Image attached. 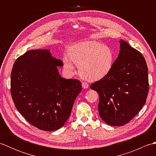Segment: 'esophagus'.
I'll return each mask as SVG.
<instances>
[{
  "instance_id": "obj_1",
  "label": "esophagus",
  "mask_w": 156,
  "mask_h": 156,
  "mask_svg": "<svg viewBox=\"0 0 156 156\" xmlns=\"http://www.w3.org/2000/svg\"><path fill=\"white\" fill-rule=\"evenodd\" d=\"M82 88H88V84L87 83V82H83L82 83Z\"/></svg>"
}]
</instances>
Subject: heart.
<instances>
[{
	"label": "heart",
	"mask_w": 156,
	"mask_h": 156,
	"mask_svg": "<svg viewBox=\"0 0 156 156\" xmlns=\"http://www.w3.org/2000/svg\"><path fill=\"white\" fill-rule=\"evenodd\" d=\"M69 59L65 58L64 60L66 68L74 69L73 62L80 68L79 73L82 78L88 81H97L105 78L111 71L115 55L108 46L97 41H87L73 46Z\"/></svg>",
	"instance_id": "heart-1"
}]
</instances>
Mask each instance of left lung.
<instances>
[{
	"mask_svg": "<svg viewBox=\"0 0 156 156\" xmlns=\"http://www.w3.org/2000/svg\"><path fill=\"white\" fill-rule=\"evenodd\" d=\"M99 95L98 112L106 123L122 126L133 119L145 103L148 69L141 52L123 40L109 74L90 85Z\"/></svg>",
	"mask_w": 156,
	"mask_h": 156,
	"instance_id": "8db88e82",
	"label": "left lung"
}]
</instances>
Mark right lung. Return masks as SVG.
Instances as JSON below:
<instances>
[{"mask_svg": "<svg viewBox=\"0 0 156 156\" xmlns=\"http://www.w3.org/2000/svg\"><path fill=\"white\" fill-rule=\"evenodd\" d=\"M62 66V60L44 49L28 51L12 66L11 94L15 107L42 131H55L65 124L82 90L80 80L63 78L59 74L57 66Z\"/></svg>", "mask_w": 156, "mask_h": 156, "instance_id": "right-lung-1", "label": "right lung"}]
</instances>
